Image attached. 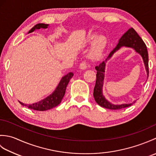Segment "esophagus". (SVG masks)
<instances>
[{
  "label": "esophagus",
  "mask_w": 156,
  "mask_h": 156,
  "mask_svg": "<svg viewBox=\"0 0 156 156\" xmlns=\"http://www.w3.org/2000/svg\"><path fill=\"white\" fill-rule=\"evenodd\" d=\"M87 67H88V66H87V64L86 62H82L80 64V66H79V68H80V69H86L87 68Z\"/></svg>",
  "instance_id": "esophagus-1"
}]
</instances>
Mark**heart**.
Listing matches in <instances>:
<instances>
[{"label": "heart", "mask_w": 156, "mask_h": 156, "mask_svg": "<svg viewBox=\"0 0 156 156\" xmlns=\"http://www.w3.org/2000/svg\"><path fill=\"white\" fill-rule=\"evenodd\" d=\"M95 35L90 36V40H92L95 38ZM106 44H107V39L104 36H98V37L96 38L93 45H92L90 51V56L91 58L94 59L100 58L103 54Z\"/></svg>", "instance_id": "1"}]
</instances>
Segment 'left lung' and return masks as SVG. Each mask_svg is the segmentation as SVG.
I'll use <instances>...</instances> for the list:
<instances>
[{
	"instance_id": "1",
	"label": "left lung",
	"mask_w": 156,
	"mask_h": 156,
	"mask_svg": "<svg viewBox=\"0 0 156 156\" xmlns=\"http://www.w3.org/2000/svg\"><path fill=\"white\" fill-rule=\"evenodd\" d=\"M122 47L130 48L133 49L135 51L138 53L141 56L144 63L145 70H146L147 72V78L149 76V59L147 47L144 41L142 40V39L140 37V35L137 34V33L133 28H131L122 35V37L119 40L118 44L116 45V47L111 51L105 60L95 67V69L97 70V80H96V84L93 92V96L95 99V101L101 107L108 109H112V110H117V109L130 107V106L135 103V101L129 104L115 105L111 103V102H109L105 97L103 93H102V88H103L105 76V73L106 69V64H107L108 60H110L114 54H115L116 52Z\"/></svg>"
}]
</instances>
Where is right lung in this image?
I'll return each instance as SVG.
<instances>
[{
    "label": "right lung",
    "mask_w": 156,
    "mask_h": 156,
    "mask_svg": "<svg viewBox=\"0 0 156 156\" xmlns=\"http://www.w3.org/2000/svg\"><path fill=\"white\" fill-rule=\"evenodd\" d=\"M49 27L48 24H44V23H38V24L35 25L34 27L31 29V30H29L28 34H30L35 31L37 29H47ZM74 76L73 72H69L68 74L63 76L61 80L59 81L58 85L57 87L55 89V90L52 92V93L49 95L48 97L45 98L43 100L39 101L37 102H35L34 104L27 105L24 104L21 102H19V103L25 107H27L29 108L34 109V110L39 111H47L55 107L56 106H58L59 103H60L62 98H64L66 87L69 83L70 79L72 78V76Z\"/></svg>",
    "instance_id": "obj_1"
}]
</instances>
